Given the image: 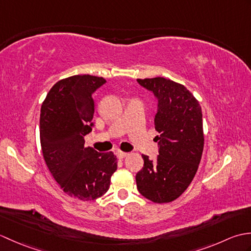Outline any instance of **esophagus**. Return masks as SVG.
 Returning a JSON list of instances; mask_svg holds the SVG:
<instances>
[{
	"label": "esophagus",
	"instance_id": "34e87169",
	"mask_svg": "<svg viewBox=\"0 0 251 251\" xmlns=\"http://www.w3.org/2000/svg\"><path fill=\"white\" fill-rule=\"evenodd\" d=\"M117 154V156H119L120 158H124V157H126L127 155H128L129 153H127V152H123V151H119L116 153Z\"/></svg>",
	"mask_w": 251,
	"mask_h": 251
}]
</instances>
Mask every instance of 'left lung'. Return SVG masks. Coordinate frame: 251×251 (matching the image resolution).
<instances>
[{
  "instance_id": "obj_1",
  "label": "left lung",
  "mask_w": 251,
  "mask_h": 251,
  "mask_svg": "<svg viewBox=\"0 0 251 251\" xmlns=\"http://www.w3.org/2000/svg\"><path fill=\"white\" fill-rule=\"evenodd\" d=\"M157 99L154 119L158 155L136 175L139 193L153 202L173 201L188 189L204 149L202 114L199 101L183 85L165 77L138 78Z\"/></svg>"
}]
</instances>
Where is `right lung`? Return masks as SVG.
<instances>
[{"label": "right lung", "mask_w": 251, "mask_h": 251, "mask_svg": "<svg viewBox=\"0 0 251 251\" xmlns=\"http://www.w3.org/2000/svg\"><path fill=\"white\" fill-rule=\"evenodd\" d=\"M104 83L88 74L60 79L41 108L40 139L47 167L65 193L83 201L102 196L117 169L113 153L85 148L84 137L94 126L93 94Z\"/></svg>", "instance_id": "1"}]
</instances>
